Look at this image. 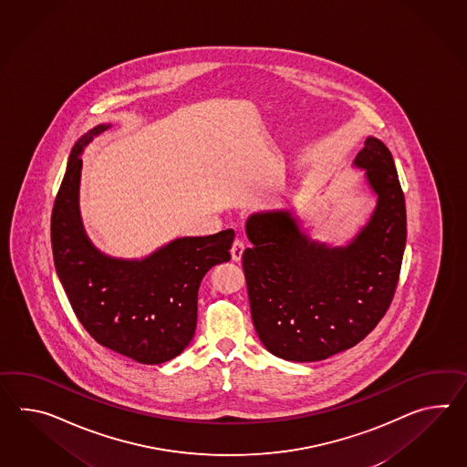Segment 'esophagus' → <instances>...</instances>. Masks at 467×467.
<instances>
[{"mask_svg":"<svg viewBox=\"0 0 467 467\" xmlns=\"http://www.w3.org/2000/svg\"><path fill=\"white\" fill-rule=\"evenodd\" d=\"M243 251H244V243L241 239H234L233 246H231V256L234 262H241V256H243Z\"/></svg>","mask_w":467,"mask_h":467,"instance_id":"34e87169","label":"esophagus"}]
</instances>
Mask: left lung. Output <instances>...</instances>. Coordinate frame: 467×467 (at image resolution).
I'll return each mask as SVG.
<instances>
[{"label": "left lung", "mask_w": 467, "mask_h": 467, "mask_svg": "<svg viewBox=\"0 0 467 467\" xmlns=\"http://www.w3.org/2000/svg\"><path fill=\"white\" fill-rule=\"evenodd\" d=\"M354 165L366 171L376 207L361 233L329 248L300 231L290 211L253 214L243 253L251 318L270 353L322 361L363 341L387 314L407 243L405 195L395 161L368 137Z\"/></svg>", "instance_id": "left-lung-1"}]
</instances>
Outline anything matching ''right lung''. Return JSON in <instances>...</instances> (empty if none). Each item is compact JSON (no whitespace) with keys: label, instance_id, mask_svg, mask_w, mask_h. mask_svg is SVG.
<instances>
[{"label":"right lung","instance_id":"obj_1","mask_svg":"<svg viewBox=\"0 0 467 467\" xmlns=\"http://www.w3.org/2000/svg\"><path fill=\"white\" fill-rule=\"evenodd\" d=\"M96 126L74 145L52 209V253L76 317L92 339L141 364L171 361L191 342L204 275L229 262L234 231L179 238L145 260H116L92 246L79 216L84 147L108 130Z\"/></svg>","mask_w":467,"mask_h":467}]
</instances>
